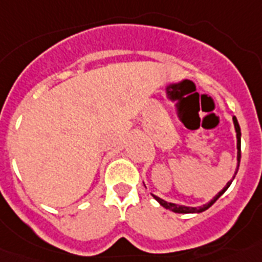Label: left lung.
I'll list each match as a JSON object with an SVG mask.
<instances>
[{
    "label": "left lung",
    "instance_id": "left-lung-1",
    "mask_svg": "<svg viewBox=\"0 0 262 262\" xmlns=\"http://www.w3.org/2000/svg\"><path fill=\"white\" fill-rule=\"evenodd\" d=\"M233 123H235V129H236V138H237V168H239V164H240V157H242V155H240V136H242V133H240V126H239V122H237V119H236V117H233ZM236 174V173H235ZM233 178H235V176H233ZM232 178V180H233ZM232 180H231L228 184H227V186H224V189L222 191H219L217 193V195L215 196L214 200H211V202H209L207 205H203L201 206V207H186V206H180V205H176V203H169L166 202V201L161 200V198H159V196L154 195L155 200L157 201V202L160 203V205L163 206V207H165V209L170 210V211L173 212H177V214H190V212H202L205 211V210H207L209 207H211L212 205L215 203V201L219 198V196L222 195V194L224 193V191L228 189V186L231 185V182H232Z\"/></svg>",
    "mask_w": 262,
    "mask_h": 262
}]
</instances>
